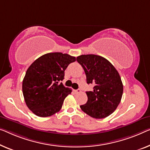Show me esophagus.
Listing matches in <instances>:
<instances>
[{"instance_id":"1","label":"esophagus","mask_w":150,"mask_h":150,"mask_svg":"<svg viewBox=\"0 0 150 150\" xmlns=\"http://www.w3.org/2000/svg\"><path fill=\"white\" fill-rule=\"evenodd\" d=\"M74 91L76 93H78L81 92V90H80V89H75V90H74Z\"/></svg>"}]
</instances>
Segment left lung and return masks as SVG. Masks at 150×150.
I'll list each match as a JSON object with an SVG mask.
<instances>
[{
	"label": "left lung",
	"instance_id": "obj_1",
	"mask_svg": "<svg viewBox=\"0 0 150 150\" xmlns=\"http://www.w3.org/2000/svg\"><path fill=\"white\" fill-rule=\"evenodd\" d=\"M77 61L83 68L88 84L93 90L87 91V103L81 110L95 118H104L114 112L121 100L123 86L119 73L108 60L95 54H83Z\"/></svg>",
	"mask_w": 150,
	"mask_h": 150
}]
</instances>
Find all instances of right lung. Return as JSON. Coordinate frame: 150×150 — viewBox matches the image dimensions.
Here are the masks:
<instances>
[{
  "mask_svg": "<svg viewBox=\"0 0 150 150\" xmlns=\"http://www.w3.org/2000/svg\"><path fill=\"white\" fill-rule=\"evenodd\" d=\"M75 61V57L67 54L50 52L30 66L23 78L22 91L26 105L33 114L47 117L61 110L64 100L72 91L61 81L67 67Z\"/></svg>",
  "mask_w": 150,
  "mask_h": 150,
  "instance_id": "obj_1",
  "label": "right lung"
}]
</instances>
